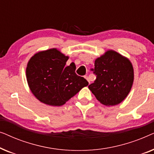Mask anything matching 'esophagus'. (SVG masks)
Listing matches in <instances>:
<instances>
[{"instance_id": "34e87169", "label": "esophagus", "mask_w": 154, "mask_h": 154, "mask_svg": "<svg viewBox=\"0 0 154 154\" xmlns=\"http://www.w3.org/2000/svg\"><path fill=\"white\" fill-rule=\"evenodd\" d=\"M85 79H86V80H87V81H88V83H90V79H89V78H88V75H85Z\"/></svg>"}]
</instances>
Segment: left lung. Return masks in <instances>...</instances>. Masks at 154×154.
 Returning <instances> with one entry per match:
<instances>
[{"instance_id": "obj_1", "label": "left lung", "mask_w": 154, "mask_h": 154, "mask_svg": "<svg viewBox=\"0 0 154 154\" xmlns=\"http://www.w3.org/2000/svg\"><path fill=\"white\" fill-rule=\"evenodd\" d=\"M97 79L88 88L105 106H114L125 100L134 81V69L129 59L109 50L94 61Z\"/></svg>"}]
</instances>
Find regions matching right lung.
<instances>
[{
	"instance_id": "add662e5",
	"label": "right lung",
	"mask_w": 154,
	"mask_h": 154,
	"mask_svg": "<svg viewBox=\"0 0 154 154\" xmlns=\"http://www.w3.org/2000/svg\"><path fill=\"white\" fill-rule=\"evenodd\" d=\"M69 57L57 48L35 53L27 64L26 76L31 92L40 102L60 106L88 85L75 73V65L66 66Z\"/></svg>"
}]
</instances>
